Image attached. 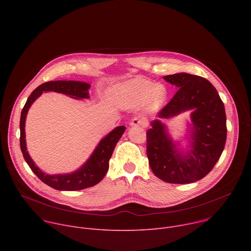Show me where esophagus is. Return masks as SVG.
I'll list each match as a JSON object with an SVG mask.
<instances>
[{
  "label": "esophagus",
  "mask_w": 251,
  "mask_h": 251,
  "mask_svg": "<svg viewBox=\"0 0 251 251\" xmlns=\"http://www.w3.org/2000/svg\"><path fill=\"white\" fill-rule=\"evenodd\" d=\"M147 121L144 118L135 117L130 121V126H146Z\"/></svg>",
  "instance_id": "1"
}]
</instances>
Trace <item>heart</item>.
Wrapping results in <instances>:
<instances>
[{
    "instance_id": "1",
    "label": "heart",
    "mask_w": 251,
    "mask_h": 251,
    "mask_svg": "<svg viewBox=\"0 0 251 251\" xmlns=\"http://www.w3.org/2000/svg\"><path fill=\"white\" fill-rule=\"evenodd\" d=\"M135 78L115 86L113 100L120 108H131L144 102L149 111L156 110L167 98V89L163 84H154Z\"/></svg>"
}]
</instances>
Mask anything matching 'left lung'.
I'll list each match as a JSON object with an SVG mask.
<instances>
[{
  "label": "left lung",
  "mask_w": 251,
  "mask_h": 251,
  "mask_svg": "<svg viewBox=\"0 0 251 251\" xmlns=\"http://www.w3.org/2000/svg\"><path fill=\"white\" fill-rule=\"evenodd\" d=\"M163 78L178 89L147 131L149 165L155 176L167 183L191 184L212 170L225 149V105L217 89L203 77L182 73ZM186 111H192V123L189 125V145L182 149L160 120Z\"/></svg>",
  "instance_id": "8db88e82"
}]
</instances>
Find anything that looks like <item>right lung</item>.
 I'll return each mask as SVG.
<instances>
[{
    "label": "right lung",
    "instance_id": "add662e5",
    "mask_svg": "<svg viewBox=\"0 0 251 251\" xmlns=\"http://www.w3.org/2000/svg\"><path fill=\"white\" fill-rule=\"evenodd\" d=\"M89 83L75 80H55L45 82L31 92L21 113L20 145L23 156L31 171L38 176L41 181L58 191H78L97 185L108 171L109 160L116 144L125 132L126 127L118 126L102 138L88 160L75 172L50 175L43 172L34 164L26 151L25 131L26 114L31 104L43 94V92L53 91L65 94L75 99H87L89 98Z\"/></svg>",
    "mask_w": 251,
    "mask_h": 251
}]
</instances>
